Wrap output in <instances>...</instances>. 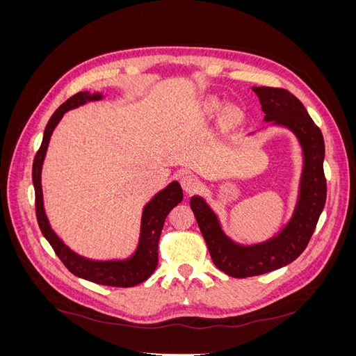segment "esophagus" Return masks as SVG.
<instances>
[{
  "label": "esophagus",
  "instance_id": "1",
  "mask_svg": "<svg viewBox=\"0 0 356 356\" xmlns=\"http://www.w3.org/2000/svg\"><path fill=\"white\" fill-rule=\"evenodd\" d=\"M179 182H181V187L184 190L187 195L193 193L197 187V178L191 174H187V172H182L179 175Z\"/></svg>",
  "mask_w": 356,
  "mask_h": 356
}]
</instances>
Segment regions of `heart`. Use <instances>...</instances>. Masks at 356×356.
Returning <instances> with one entry per match:
<instances>
[{"label":"heart","mask_w":356,"mask_h":356,"mask_svg":"<svg viewBox=\"0 0 356 356\" xmlns=\"http://www.w3.org/2000/svg\"><path fill=\"white\" fill-rule=\"evenodd\" d=\"M204 108H207L208 111L218 110V102H217V101H208L207 105H204Z\"/></svg>","instance_id":"obj_1"}]
</instances>
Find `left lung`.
Instances as JSON below:
<instances>
[{
    "label": "left lung",
    "mask_w": 356,
    "mask_h": 356,
    "mask_svg": "<svg viewBox=\"0 0 356 356\" xmlns=\"http://www.w3.org/2000/svg\"><path fill=\"white\" fill-rule=\"evenodd\" d=\"M252 90L261 104L263 120L268 126L285 127L296 136L301 148V172L294 208L286 222L270 238L250 245L234 241L222 229L218 213L203 196H191L190 207L213 264L233 277L263 275L293 263L307 246L327 199L324 136L305 105L285 89L255 86Z\"/></svg>",
    "instance_id": "1"
}]
</instances>
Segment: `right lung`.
<instances>
[{
  "mask_svg": "<svg viewBox=\"0 0 356 356\" xmlns=\"http://www.w3.org/2000/svg\"><path fill=\"white\" fill-rule=\"evenodd\" d=\"M104 98L105 96L99 92H79L72 98L63 102L50 117L44 134H42L41 147L35 154L34 165H32V182H34L35 190V212L42 236L47 239L56 255L72 275L95 284L127 288L147 281L156 270L160 232L163 229V222L168 213L182 200V188L179 182L175 179L170 181L165 188L156 193L152 200L145 203L141 213V224H139V236L135 251L129 257L111 258V260H95V258L84 257L71 250L59 238L58 233L51 229L44 209V197H42L41 170L53 131H55L65 113L79 108V106L88 102L102 101Z\"/></svg>",
  "mask_w": 356,
  "mask_h": 356,
  "instance_id": "obj_1",
  "label": "right lung"
}]
</instances>
